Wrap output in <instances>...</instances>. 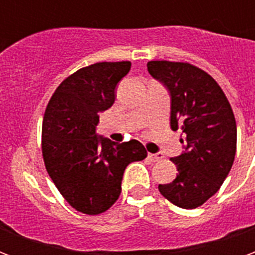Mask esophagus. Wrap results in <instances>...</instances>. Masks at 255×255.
<instances>
[{"mask_svg":"<svg viewBox=\"0 0 255 255\" xmlns=\"http://www.w3.org/2000/svg\"><path fill=\"white\" fill-rule=\"evenodd\" d=\"M162 157H164V155L161 154V153H157V154H151V153H149V154H147V158H149L150 161H153V162L162 160Z\"/></svg>","mask_w":255,"mask_h":255,"instance_id":"34e87169","label":"esophagus"}]
</instances>
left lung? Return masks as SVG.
<instances>
[{"instance_id":"8db88e82","label":"left lung","mask_w":255,"mask_h":255,"mask_svg":"<svg viewBox=\"0 0 255 255\" xmlns=\"http://www.w3.org/2000/svg\"><path fill=\"white\" fill-rule=\"evenodd\" d=\"M149 73L171 94V128L184 132V151L171 161L177 176L158 184L161 195L182 209L201 206L219 191L236 153V122L230 102L208 72L188 63L149 61Z\"/></svg>"}]
</instances>
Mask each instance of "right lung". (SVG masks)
<instances>
[{
    "instance_id": "obj_1",
    "label": "right lung",
    "mask_w": 255,
    "mask_h": 255,
    "mask_svg": "<svg viewBox=\"0 0 255 255\" xmlns=\"http://www.w3.org/2000/svg\"><path fill=\"white\" fill-rule=\"evenodd\" d=\"M129 61L80 68L58 86L42 122V155L49 176L73 209L106 212L122 192L128 164L147 157L138 140L115 143L95 133L101 112L115 102V89Z\"/></svg>"
}]
</instances>
